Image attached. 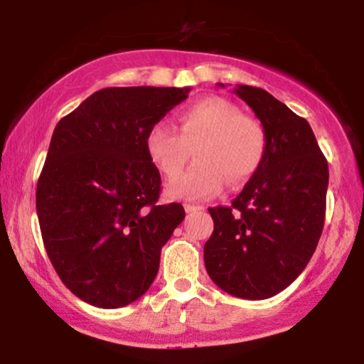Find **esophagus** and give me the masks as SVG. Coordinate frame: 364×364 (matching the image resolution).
Wrapping results in <instances>:
<instances>
[{"label":"esophagus","instance_id":"esophagus-1","mask_svg":"<svg viewBox=\"0 0 364 364\" xmlns=\"http://www.w3.org/2000/svg\"><path fill=\"white\" fill-rule=\"evenodd\" d=\"M183 207H185L186 214H190V212H196V210H203L202 205H195V203H185Z\"/></svg>","mask_w":364,"mask_h":364}]
</instances>
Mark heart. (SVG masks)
<instances>
[{
	"instance_id": "b5f03b06",
	"label": "heart",
	"mask_w": 364,
	"mask_h": 364,
	"mask_svg": "<svg viewBox=\"0 0 364 364\" xmlns=\"http://www.w3.org/2000/svg\"><path fill=\"white\" fill-rule=\"evenodd\" d=\"M179 132L157 123L147 132L145 149L150 161L166 178H177L193 155L199 161L168 186L171 196L202 200L248 181L265 157L267 136L257 119L243 116L236 104L223 97H203L183 107Z\"/></svg>"
}]
</instances>
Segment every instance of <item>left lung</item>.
Segmentation results:
<instances>
[{"label":"left lung","mask_w":364,"mask_h":364,"mask_svg":"<svg viewBox=\"0 0 364 364\" xmlns=\"http://www.w3.org/2000/svg\"><path fill=\"white\" fill-rule=\"evenodd\" d=\"M235 94L260 119L265 157L231 207L208 208L214 232L203 246V260L223 291L267 299L294 282L315 253L328 164L310 123L286 104L258 87L236 85Z\"/></svg>","instance_id":"obj_1"}]
</instances>
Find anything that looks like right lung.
I'll use <instances>...</instances> for the list:
<instances>
[{"label": "right lung", "instance_id": "right-lung-1", "mask_svg": "<svg viewBox=\"0 0 364 364\" xmlns=\"http://www.w3.org/2000/svg\"><path fill=\"white\" fill-rule=\"evenodd\" d=\"M188 92L102 89L54 128L37 183V217L54 270L85 303L112 310L144 296L162 246L185 219L181 203H157L161 174L145 136Z\"/></svg>", "mask_w": 364, "mask_h": 364}]
</instances>
